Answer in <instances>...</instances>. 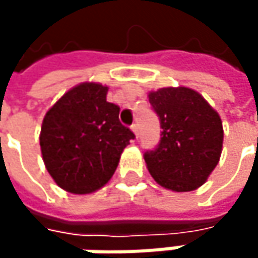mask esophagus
Listing matches in <instances>:
<instances>
[{
  "instance_id": "obj_1",
  "label": "esophagus",
  "mask_w": 258,
  "mask_h": 258,
  "mask_svg": "<svg viewBox=\"0 0 258 258\" xmlns=\"http://www.w3.org/2000/svg\"><path fill=\"white\" fill-rule=\"evenodd\" d=\"M131 130H133V133L136 134V137H139V125H137V124H133V125H131Z\"/></svg>"
}]
</instances>
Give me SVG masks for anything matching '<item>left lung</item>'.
Here are the masks:
<instances>
[{
    "label": "left lung",
    "mask_w": 258,
    "mask_h": 258,
    "mask_svg": "<svg viewBox=\"0 0 258 258\" xmlns=\"http://www.w3.org/2000/svg\"><path fill=\"white\" fill-rule=\"evenodd\" d=\"M149 103L163 128L158 145L143 154L149 173L172 191L199 188L221 157L220 115L199 92L183 86L149 92Z\"/></svg>",
    "instance_id": "8db88e82"
}]
</instances>
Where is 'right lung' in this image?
Returning <instances> with one entry per match:
<instances>
[{
    "label": "right lung",
    "mask_w": 258,
    "mask_h": 258,
    "mask_svg": "<svg viewBox=\"0 0 258 258\" xmlns=\"http://www.w3.org/2000/svg\"><path fill=\"white\" fill-rule=\"evenodd\" d=\"M107 86L80 83L46 113L40 133L43 161L53 180L73 194H89L113 176L134 133L119 122Z\"/></svg>",
    "instance_id": "add662e5"
}]
</instances>
